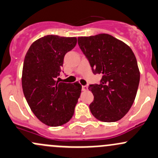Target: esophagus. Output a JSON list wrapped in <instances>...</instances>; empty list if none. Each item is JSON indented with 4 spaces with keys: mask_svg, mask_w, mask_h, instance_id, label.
Returning a JSON list of instances; mask_svg holds the SVG:
<instances>
[{
    "mask_svg": "<svg viewBox=\"0 0 158 158\" xmlns=\"http://www.w3.org/2000/svg\"><path fill=\"white\" fill-rule=\"evenodd\" d=\"M82 90L85 92V91L88 90V86L87 85H82Z\"/></svg>",
    "mask_w": 158,
    "mask_h": 158,
    "instance_id": "34e87169",
    "label": "esophagus"
}]
</instances>
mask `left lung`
I'll return each instance as SVG.
<instances>
[{"instance_id": "obj_1", "label": "left lung", "mask_w": 158, "mask_h": 158, "mask_svg": "<svg viewBox=\"0 0 158 158\" xmlns=\"http://www.w3.org/2000/svg\"><path fill=\"white\" fill-rule=\"evenodd\" d=\"M78 44L94 74L102 75L99 84L90 85L94 95L92 115L102 122L122 119L135 101L140 73L132 49L108 34L79 37Z\"/></svg>"}]
</instances>
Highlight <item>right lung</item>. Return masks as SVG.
<instances>
[{
  "mask_svg": "<svg viewBox=\"0 0 158 158\" xmlns=\"http://www.w3.org/2000/svg\"><path fill=\"white\" fill-rule=\"evenodd\" d=\"M76 37L49 35L36 40L24 59L22 86L33 114L49 127L65 124L73 117L82 85L57 80L64 56L76 46Z\"/></svg>",
  "mask_w": 158,
  "mask_h": 158,
  "instance_id": "1",
  "label": "right lung"
}]
</instances>
